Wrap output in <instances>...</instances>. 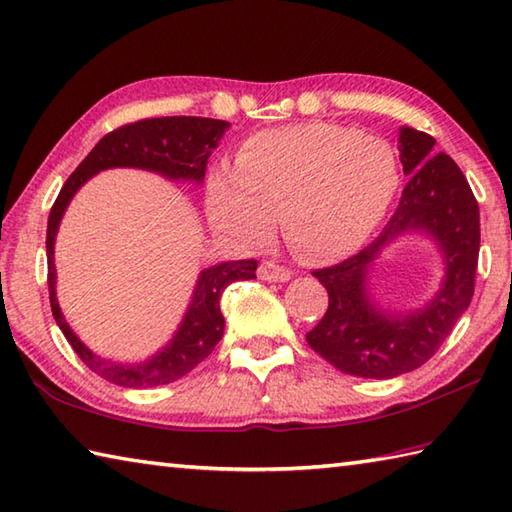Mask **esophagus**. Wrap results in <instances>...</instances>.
Returning <instances> with one entry per match:
<instances>
[{
	"instance_id": "34e87169",
	"label": "esophagus",
	"mask_w": 512,
	"mask_h": 512,
	"mask_svg": "<svg viewBox=\"0 0 512 512\" xmlns=\"http://www.w3.org/2000/svg\"><path fill=\"white\" fill-rule=\"evenodd\" d=\"M257 275H259V280H266V282H286V280H291V271H288L286 266H280V264H275V262L259 264Z\"/></svg>"
}]
</instances>
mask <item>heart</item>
<instances>
[{
	"mask_svg": "<svg viewBox=\"0 0 512 512\" xmlns=\"http://www.w3.org/2000/svg\"><path fill=\"white\" fill-rule=\"evenodd\" d=\"M396 156L380 138L331 123L250 136L208 183V217L221 235L259 246L280 217L286 244L309 262L351 253L398 190Z\"/></svg>",
	"mask_w": 512,
	"mask_h": 512,
	"instance_id": "b5f03b06",
	"label": "heart"
}]
</instances>
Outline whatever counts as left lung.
Returning <instances> with one entry per match:
<instances>
[{
    "label": "left lung",
    "mask_w": 512,
    "mask_h": 512,
    "mask_svg": "<svg viewBox=\"0 0 512 512\" xmlns=\"http://www.w3.org/2000/svg\"><path fill=\"white\" fill-rule=\"evenodd\" d=\"M398 143L410 181L396 212L360 253L313 271L327 288L329 309L306 333V342L333 367L360 378H394L421 367L450 336L475 293L479 206L466 176L448 154H430L436 143L430 134L403 127ZM407 229L435 237L444 253L446 280L425 310L385 314L366 293L368 264Z\"/></svg>",
    "instance_id": "1"
}]
</instances>
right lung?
I'll list each match as a JSON object with an SVG mask.
<instances>
[{"label":"right lung","mask_w":512,"mask_h":512,"mask_svg":"<svg viewBox=\"0 0 512 512\" xmlns=\"http://www.w3.org/2000/svg\"><path fill=\"white\" fill-rule=\"evenodd\" d=\"M228 123L215 118L199 116H163L136 120L102 136L98 145L87 154L76 172L55 199L49 226H46V259H49V300L53 318L69 340L73 351L85 365L100 378L120 387H156L167 385L188 374L201 360H206L217 342L224 336V313H221V295L226 286L237 280H253L257 271V259H239L224 262L201 271L199 282L194 286L190 309L185 313L176 336L161 353L141 365H118L96 356L94 351L82 345L80 338L71 331L55 297V264L53 244L60 219L78 188L91 176L109 167H141V170L159 172L167 179H192L201 183L206 176L208 156L215 150L219 138L224 136Z\"/></svg>","instance_id":"1"}]
</instances>
